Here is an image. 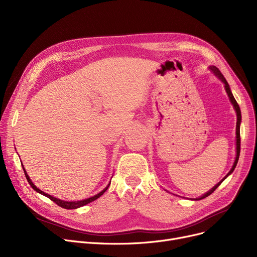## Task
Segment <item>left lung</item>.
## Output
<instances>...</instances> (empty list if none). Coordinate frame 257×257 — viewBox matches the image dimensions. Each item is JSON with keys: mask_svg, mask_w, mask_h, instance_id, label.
<instances>
[{"mask_svg": "<svg viewBox=\"0 0 257 257\" xmlns=\"http://www.w3.org/2000/svg\"><path fill=\"white\" fill-rule=\"evenodd\" d=\"M209 70L217 76L222 82L224 83V86H225V89H226V92H227V94H228V97H229V99H230V102H231V104L233 105V107H234V110H235V112H236V116H237V118H236V156H235V160H234V164H233V166H232V168H231V170L229 171V173L226 175V176L218 183V184H215L211 190H209V192H207L206 194H204L203 196H201V197H199V198H196V199H192V200H201V199H204V198H206V197H208L210 194H212L215 190H217V187L229 176V175H230L233 171H234V169H235V167H236V164H237V161H238V157H239V152H240V136H239V125H240V120H241V114H240V109H239V106H238V104H237V102L235 101V99H234V97H233V94H232V92H231V90H230V87H229V84H228V82L226 81V79H225V77L223 76V74L220 72V70L218 69V67H215V66H209Z\"/></svg>", "mask_w": 257, "mask_h": 257, "instance_id": "left-lung-1", "label": "left lung"}]
</instances>
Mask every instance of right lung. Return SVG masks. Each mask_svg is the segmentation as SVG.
Returning <instances> with one entry per match:
<instances>
[{
	"label": "right lung",
	"mask_w": 257,
	"mask_h": 257,
	"mask_svg": "<svg viewBox=\"0 0 257 257\" xmlns=\"http://www.w3.org/2000/svg\"><path fill=\"white\" fill-rule=\"evenodd\" d=\"M23 169H24V173H25V176H26L27 180H28L29 184L32 186V188H33V190H34L35 192H37V193H39V194H42V195L48 197V198L51 199L53 202H55V203H56L58 206H60V207H62V208H65V209H76V208H79V207H81V206H84V205L90 203V202H92V201H94V200H97L98 198H100V197L107 191V188L109 187V185H110V182H109L102 192H100V193L97 194V195H94L93 197H90V198H87V199H84V200H81V201H63V200H60V199H57V198H55V197H53V196H51V195H49V194H47V193H45V192H43V191H40L39 188H37V187L34 185V183L32 182V180H31L30 177L28 176V174H27V172H26L24 166H23Z\"/></svg>",
	"instance_id": "add662e5"
}]
</instances>
